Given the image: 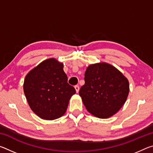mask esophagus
<instances>
[{"mask_svg":"<svg viewBox=\"0 0 153 153\" xmlns=\"http://www.w3.org/2000/svg\"><path fill=\"white\" fill-rule=\"evenodd\" d=\"M75 89H76L77 93L78 92L79 90V86H75Z\"/></svg>","mask_w":153,"mask_h":153,"instance_id":"1","label":"esophagus"}]
</instances>
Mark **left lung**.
I'll return each instance as SVG.
<instances>
[{"instance_id": "left-lung-1", "label": "left lung", "mask_w": 153, "mask_h": 153, "mask_svg": "<svg viewBox=\"0 0 153 153\" xmlns=\"http://www.w3.org/2000/svg\"><path fill=\"white\" fill-rule=\"evenodd\" d=\"M84 80L79 94L88 111L95 117H110L126 102L129 91V82L111 65H90L85 72Z\"/></svg>"}]
</instances>
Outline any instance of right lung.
Listing matches in <instances>:
<instances>
[{
  "mask_svg": "<svg viewBox=\"0 0 153 153\" xmlns=\"http://www.w3.org/2000/svg\"><path fill=\"white\" fill-rule=\"evenodd\" d=\"M24 91L31 109L46 120L63 116L76 92L67 83L63 64L53 58L42 61L27 74Z\"/></svg>",
  "mask_w": 153,
  "mask_h": 153,
  "instance_id": "right-lung-1",
  "label": "right lung"
}]
</instances>
